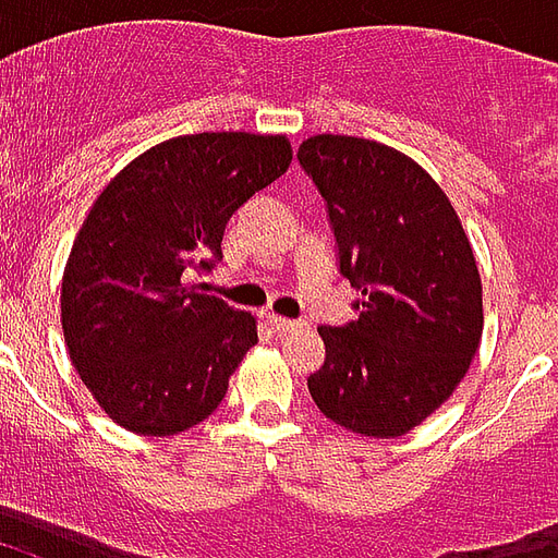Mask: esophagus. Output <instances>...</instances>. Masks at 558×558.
Masks as SVG:
<instances>
[{"mask_svg": "<svg viewBox=\"0 0 558 558\" xmlns=\"http://www.w3.org/2000/svg\"><path fill=\"white\" fill-rule=\"evenodd\" d=\"M268 326L275 328L278 335H287V331H295V328H302V323H295V319H287V316H278V314H268Z\"/></svg>", "mask_w": 558, "mask_h": 558, "instance_id": "34e87169", "label": "esophagus"}]
</instances>
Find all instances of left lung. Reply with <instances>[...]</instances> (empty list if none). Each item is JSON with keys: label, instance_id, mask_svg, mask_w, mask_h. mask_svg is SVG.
<instances>
[{"label": "left lung", "instance_id": "obj_1", "mask_svg": "<svg viewBox=\"0 0 558 558\" xmlns=\"http://www.w3.org/2000/svg\"><path fill=\"white\" fill-rule=\"evenodd\" d=\"M299 160L326 196L340 271L362 290L355 323L319 326L311 398L347 430L395 439L454 395L478 352V263L451 199L398 148L316 134Z\"/></svg>", "mask_w": 558, "mask_h": 558}]
</instances>
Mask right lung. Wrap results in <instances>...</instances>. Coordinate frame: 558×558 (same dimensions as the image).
Wrapping results in <instances>:
<instances>
[{"instance_id": "obj_1", "label": "right lung", "mask_w": 558, "mask_h": 558, "mask_svg": "<svg viewBox=\"0 0 558 558\" xmlns=\"http://www.w3.org/2000/svg\"><path fill=\"white\" fill-rule=\"evenodd\" d=\"M283 134H184L116 172L62 275V331L83 386L140 436L191 430L218 410L256 343V316L194 283L232 211L290 170Z\"/></svg>"}]
</instances>
